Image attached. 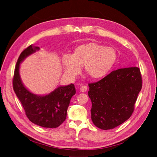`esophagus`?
Instances as JSON below:
<instances>
[{"label": "esophagus", "mask_w": 157, "mask_h": 157, "mask_svg": "<svg viewBox=\"0 0 157 157\" xmlns=\"http://www.w3.org/2000/svg\"><path fill=\"white\" fill-rule=\"evenodd\" d=\"M87 90H88V87H87V86H86V85H82V86H80V90L82 92H86Z\"/></svg>", "instance_id": "esophagus-1"}]
</instances>
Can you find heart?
Listing matches in <instances>:
<instances>
[{
    "mask_svg": "<svg viewBox=\"0 0 157 157\" xmlns=\"http://www.w3.org/2000/svg\"><path fill=\"white\" fill-rule=\"evenodd\" d=\"M116 59L117 52L112 47L92 42L77 46L71 55H63L61 63L65 74L70 77L79 74L84 66L88 77L98 80L105 77Z\"/></svg>",
    "mask_w": 157,
    "mask_h": 157,
    "instance_id": "obj_1",
    "label": "heart"
}]
</instances>
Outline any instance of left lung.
Instances as JSON below:
<instances>
[{"instance_id":"obj_1","label":"left lung","mask_w":157,"mask_h":157,"mask_svg":"<svg viewBox=\"0 0 157 157\" xmlns=\"http://www.w3.org/2000/svg\"><path fill=\"white\" fill-rule=\"evenodd\" d=\"M94 125L111 130L129 118L134 110L142 78L138 67L119 69L96 82L88 84Z\"/></svg>"}]
</instances>
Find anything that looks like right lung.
Segmentation results:
<instances>
[{"label": "right lung", "instance_id": "add662e5", "mask_svg": "<svg viewBox=\"0 0 157 157\" xmlns=\"http://www.w3.org/2000/svg\"><path fill=\"white\" fill-rule=\"evenodd\" d=\"M39 50L33 44L20 55L13 77V88L24 109L25 115L34 124L44 128H55L66 119L71 99L76 93L73 84L57 88L46 96H37L30 92L21 82L19 73L20 64L26 57Z\"/></svg>", "mask_w": 157, "mask_h": 157}]
</instances>
